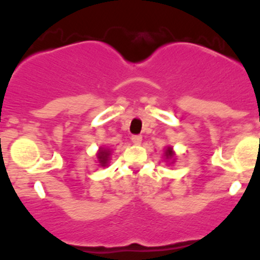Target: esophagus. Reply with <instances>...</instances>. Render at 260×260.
<instances>
[{"instance_id": "34e87169", "label": "esophagus", "mask_w": 260, "mask_h": 260, "mask_svg": "<svg viewBox=\"0 0 260 260\" xmlns=\"http://www.w3.org/2000/svg\"><path fill=\"white\" fill-rule=\"evenodd\" d=\"M131 141H133L134 144H136V145L141 144V142H142V136H139V135H134V136L131 137Z\"/></svg>"}]
</instances>
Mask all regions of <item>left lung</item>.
Instances as JSON below:
<instances>
[{
  "mask_svg": "<svg viewBox=\"0 0 260 260\" xmlns=\"http://www.w3.org/2000/svg\"><path fill=\"white\" fill-rule=\"evenodd\" d=\"M164 159L168 161L169 164H174L176 160V152L174 151V148L172 146H167L164 150Z\"/></svg>",
  "mask_w": 260,
  "mask_h": 260,
  "instance_id": "8db88e82",
  "label": "left lung"
}]
</instances>
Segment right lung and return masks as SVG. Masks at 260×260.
Segmentation results:
<instances>
[{
    "label": "right lung",
    "mask_w": 260,
    "mask_h": 260,
    "mask_svg": "<svg viewBox=\"0 0 260 260\" xmlns=\"http://www.w3.org/2000/svg\"><path fill=\"white\" fill-rule=\"evenodd\" d=\"M110 156H111V150L107 148V146H100L99 151L96 153L97 157V161L100 163V167L105 168L108 167L109 160H110Z\"/></svg>",
    "instance_id": "obj_1"
}]
</instances>
